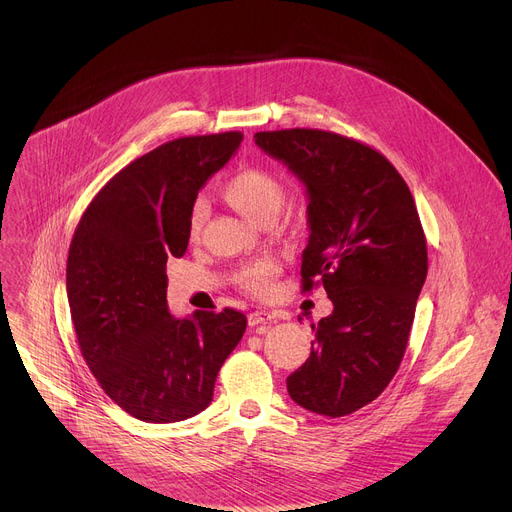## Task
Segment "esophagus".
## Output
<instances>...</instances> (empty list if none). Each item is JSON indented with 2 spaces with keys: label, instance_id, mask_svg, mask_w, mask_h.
Listing matches in <instances>:
<instances>
[{
  "label": "esophagus",
  "instance_id": "1",
  "mask_svg": "<svg viewBox=\"0 0 512 512\" xmlns=\"http://www.w3.org/2000/svg\"><path fill=\"white\" fill-rule=\"evenodd\" d=\"M273 322V316L269 312H263V310H257L253 314H249V326L257 328V326H267Z\"/></svg>",
  "mask_w": 512,
  "mask_h": 512
}]
</instances>
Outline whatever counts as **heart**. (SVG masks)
<instances>
[{"mask_svg": "<svg viewBox=\"0 0 512 512\" xmlns=\"http://www.w3.org/2000/svg\"><path fill=\"white\" fill-rule=\"evenodd\" d=\"M225 200L239 210L253 223H263L267 218H275L285 200L283 182L263 168H243L237 172L223 188ZM208 216V204L204 198L192 202L188 210V237L198 241ZM281 267L279 261L263 257L243 265L237 271V283L257 298H269L275 291V279Z\"/></svg>", "mask_w": 512, "mask_h": 512, "instance_id": "1", "label": "heart"}]
</instances>
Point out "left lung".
I'll use <instances>...</instances> for the list:
<instances>
[{"mask_svg": "<svg viewBox=\"0 0 512 512\" xmlns=\"http://www.w3.org/2000/svg\"><path fill=\"white\" fill-rule=\"evenodd\" d=\"M308 192L302 291L334 304L312 324L310 358L287 377L298 405L342 417L375 401L403 360L427 275V245L409 186L377 150L322 129L255 133Z\"/></svg>", "mask_w": 512, "mask_h": 512, "instance_id": "8db88e82", "label": "left lung"}]
</instances>
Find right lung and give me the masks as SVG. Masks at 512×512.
<instances>
[{
  "label": "right lung",
  "mask_w": 512,
  "mask_h": 512,
  "mask_svg": "<svg viewBox=\"0 0 512 512\" xmlns=\"http://www.w3.org/2000/svg\"><path fill=\"white\" fill-rule=\"evenodd\" d=\"M243 141L241 131L168 141L117 172L72 237L66 296L79 348L129 415L174 423L204 411L247 318L225 308L174 318L166 263L188 247V210Z\"/></svg>",
  "instance_id": "obj_1"
}]
</instances>
